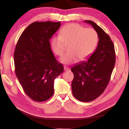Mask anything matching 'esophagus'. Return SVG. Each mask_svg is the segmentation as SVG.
I'll use <instances>...</instances> for the list:
<instances>
[{"mask_svg": "<svg viewBox=\"0 0 129 129\" xmlns=\"http://www.w3.org/2000/svg\"><path fill=\"white\" fill-rule=\"evenodd\" d=\"M64 71H68L70 69H69V67H65V66H64Z\"/></svg>", "mask_w": 129, "mask_h": 129, "instance_id": "34e87169", "label": "esophagus"}]
</instances>
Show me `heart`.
Instances as JSON below:
<instances>
[{"mask_svg":"<svg viewBox=\"0 0 129 129\" xmlns=\"http://www.w3.org/2000/svg\"><path fill=\"white\" fill-rule=\"evenodd\" d=\"M99 36L93 28H85L78 24H70L64 26L60 32V36H53L51 46L57 55L62 56L65 44L68 45V51L60 61L64 64H71L88 58L97 47Z\"/></svg>","mask_w":129,"mask_h":129,"instance_id":"obj_1","label":"heart"}]
</instances>
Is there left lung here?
Wrapping results in <instances>:
<instances>
[{
	"mask_svg": "<svg viewBox=\"0 0 129 129\" xmlns=\"http://www.w3.org/2000/svg\"><path fill=\"white\" fill-rule=\"evenodd\" d=\"M97 32L99 43L94 52L87 61L72 68L74 78L72 90L78 101L90 102L104 92L109 84L115 62L114 46L109 36L91 20H85Z\"/></svg>",
	"mask_w": 129,
	"mask_h": 129,
	"instance_id": "1",
	"label": "left lung"
}]
</instances>
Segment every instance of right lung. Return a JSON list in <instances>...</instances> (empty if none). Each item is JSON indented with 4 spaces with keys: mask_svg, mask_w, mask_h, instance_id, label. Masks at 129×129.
Here are the masks:
<instances>
[{
    "mask_svg": "<svg viewBox=\"0 0 129 129\" xmlns=\"http://www.w3.org/2000/svg\"><path fill=\"white\" fill-rule=\"evenodd\" d=\"M60 22H34L24 30L14 52L15 73L28 97L35 101L49 99L54 93V81L64 71L52 53L50 39Z\"/></svg>",
    "mask_w": 129,
    "mask_h": 129,
    "instance_id": "add662e5",
    "label": "right lung"
}]
</instances>
